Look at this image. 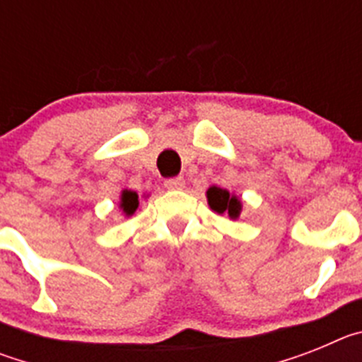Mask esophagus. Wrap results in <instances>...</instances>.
Returning <instances> with one entry per match:
<instances>
[{"label": "esophagus", "instance_id": "obj_1", "mask_svg": "<svg viewBox=\"0 0 362 362\" xmlns=\"http://www.w3.org/2000/svg\"><path fill=\"white\" fill-rule=\"evenodd\" d=\"M165 187L168 190H181L185 187V179L181 175H177V177H168L165 179Z\"/></svg>", "mask_w": 362, "mask_h": 362}]
</instances>
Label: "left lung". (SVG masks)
Segmentation results:
<instances>
[{"mask_svg": "<svg viewBox=\"0 0 362 362\" xmlns=\"http://www.w3.org/2000/svg\"><path fill=\"white\" fill-rule=\"evenodd\" d=\"M206 197H209L210 209L216 210L217 214H226L232 219H235L239 216V212H241V201L235 196H230L228 192L223 190V188H209Z\"/></svg>", "mask_w": 362, "mask_h": 362, "instance_id": "8db88e82", "label": "left lung"}]
</instances>
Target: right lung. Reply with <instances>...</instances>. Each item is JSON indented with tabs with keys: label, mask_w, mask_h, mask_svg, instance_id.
Returning <instances> with one entry per match:
<instances>
[{
	"label": "right lung",
	"mask_w": 362,
	"mask_h": 362,
	"mask_svg": "<svg viewBox=\"0 0 362 362\" xmlns=\"http://www.w3.org/2000/svg\"><path fill=\"white\" fill-rule=\"evenodd\" d=\"M139 206V201H137V194L136 192L124 190L123 196H121V209L127 216H132L136 212V209Z\"/></svg>",
	"instance_id": "right-lung-1"
}]
</instances>
